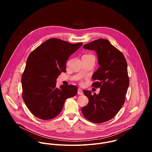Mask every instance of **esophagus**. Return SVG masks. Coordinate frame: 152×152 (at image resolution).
<instances>
[{
    "mask_svg": "<svg viewBox=\"0 0 152 152\" xmlns=\"http://www.w3.org/2000/svg\"><path fill=\"white\" fill-rule=\"evenodd\" d=\"M77 94H79V95H83V91H82V90L81 89H80V88L78 89V90H77Z\"/></svg>",
    "mask_w": 152,
    "mask_h": 152,
    "instance_id": "1",
    "label": "esophagus"
}]
</instances>
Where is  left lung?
I'll return each mask as SVG.
<instances>
[{
	"label": "left lung",
	"instance_id": "obj_1",
	"mask_svg": "<svg viewBox=\"0 0 152 152\" xmlns=\"http://www.w3.org/2000/svg\"><path fill=\"white\" fill-rule=\"evenodd\" d=\"M83 48L97 52L100 67L92 76L96 80L92 86L100 90L99 94L83 90L89 102L82 107V113L90 121L101 123L114 117L124 103L129 85L127 62L123 54L107 39L99 38Z\"/></svg>",
	"mask_w": 152,
	"mask_h": 152
}]
</instances>
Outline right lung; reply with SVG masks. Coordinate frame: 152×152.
Segmentation results:
<instances>
[{
  "instance_id": "right-lung-1",
  "label": "right lung",
  "mask_w": 152,
  "mask_h": 152,
  "mask_svg": "<svg viewBox=\"0 0 152 152\" xmlns=\"http://www.w3.org/2000/svg\"><path fill=\"white\" fill-rule=\"evenodd\" d=\"M82 42L71 44L58 38L44 42L29 55L21 76L22 97L29 111L41 120H50L62 111L66 99L76 95L77 86L56 87V80L66 72V61Z\"/></svg>"
}]
</instances>
